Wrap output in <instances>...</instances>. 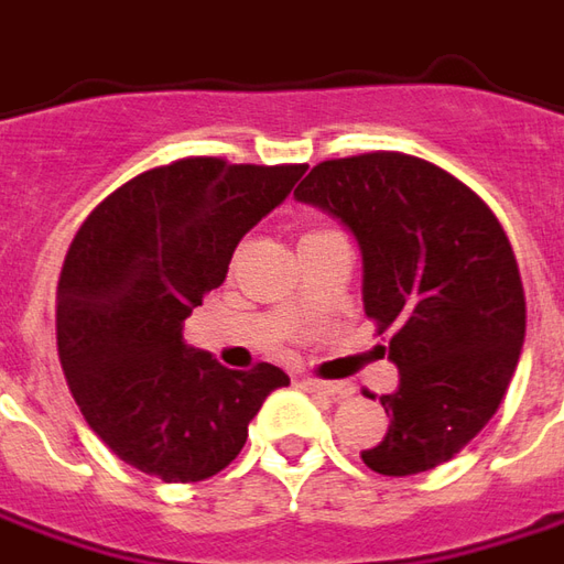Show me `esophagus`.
<instances>
[{"label":"esophagus","mask_w":564,"mask_h":564,"mask_svg":"<svg viewBox=\"0 0 564 564\" xmlns=\"http://www.w3.org/2000/svg\"><path fill=\"white\" fill-rule=\"evenodd\" d=\"M302 388L308 393H321V397H329V400H341V397H348V384H341V381H321V378H305L302 381Z\"/></svg>","instance_id":"34e87169"}]
</instances>
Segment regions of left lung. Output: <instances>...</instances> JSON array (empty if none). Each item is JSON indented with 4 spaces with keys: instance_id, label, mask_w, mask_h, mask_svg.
<instances>
[{
    "instance_id": "left-lung-1",
    "label": "left lung",
    "mask_w": 564,
    "mask_h": 564,
    "mask_svg": "<svg viewBox=\"0 0 564 564\" xmlns=\"http://www.w3.org/2000/svg\"><path fill=\"white\" fill-rule=\"evenodd\" d=\"M295 198L341 219L364 253V308L400 388L391 427L360 452L369 470L412 476L455 458L498 412L525 338V290L498 216L431 161L364 152L321 161ZM384 350V348H381Z\"/></svg>"
}]
</instances>
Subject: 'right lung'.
I'll return each mask as SVG.
<instances>
[{"instance_id": "1", "label": "right lung", "mask_w": 564, "mask_h": 564, "mask_svg": "<svg viewBox=\"0 0 564 564\" xmlns=\"http://www.w3.org/2000/svg\"><path fill=\"white\" fill-rule=\"evenodd\" d=\"M305 171L171 161L106 195L76 231L57 281V354L90 431L124 464L164 482L219 474L265 397L290 384L278 366L241 372L188 348L183 323Z\"/></svg>"}]
</instances>
